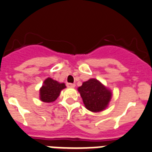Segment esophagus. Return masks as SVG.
<instances>
[{
	"label": "esophagus",
	"instance_id": "1",
	"mask_svg": "<svg viewBox=\"0 0 152 152\" xmlns=\"http://www.w3.org/2000/svg\"><path fill=\"white\" fill-rule=\"evenodd\" d=\"M66 86L69 88H75V83H68L66 84Z\"/></svg>",
	"mask_w": 152,
	"mask_h": 152
}]
</instances>
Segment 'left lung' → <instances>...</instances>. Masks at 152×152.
Listing matches in <instances>:
<instances>
[{"mask_svg": "<svg viewBox=\"0 0 152 152\" xmlns=\"http://www.w3.org/2000/svg\"><path fill=\"white\" fill-rule=\"evenodd\" d=\"M77 90L86 109L94 113L106 109L112 97L111 91L95 78L83 82Z\"/></svg>", "mask_w": 152, "mask_h": 152, "instance_id": "8db88e82", "label": "left lung"}]
</instances>
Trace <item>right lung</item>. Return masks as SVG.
<instances>
[{
    "instance_id": "obj_1",
    "label": "right lung",
    "mask_w": 152,
    "mask_h": 152,
    "mask_svg": "<svg viewBox=\"0 0 152 152\" xmlns=\"http://www.w3.org/2000/svg\"><path fill=\"white\" fill-rule=\"evenodd\" d=\"M66 87L64 83H59L50 77H48L39 89L40 100L45 103H51L58 98L62 89Z\"/></svg>"
}]
</instances>
